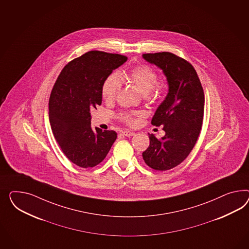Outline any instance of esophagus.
Segmentation results:
<instances>
[{"instance_id":"1","label":"esophagus","mask_w":249,"mask_h":249,"mask_svg":"<svg viewBox=\"0 0 249 249\" xmlns=\"http://www.w3.org/2000/svg\"><path fill=\"white\" fill-rule=\"evenodd\" d=\"M122 135H124L126 137H132V136H134L135 132L129 131V130H124V131H122Z\"/></svg>"}]
</instances>
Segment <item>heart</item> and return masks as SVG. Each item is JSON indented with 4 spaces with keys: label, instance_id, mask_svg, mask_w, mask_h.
Here are the masks:
<instances>
[{
    "label": "heart",
    "instance_id": "obj_1",
    "mask_svg": "<svg viewBox=\"0 0 249 249\" xmlns=\"http://www.w3.org/2000/svg\"><path fill=\"white\" fill-rule=\"evenodd\" d=\"M127 79L145 95L148 94L150 91L160 93L166 88L165 82L158 81V73L154 69L145 64L131 68L127 74ZM121 88V81L118 74H109L103 81L101 87V94L103 99L107 102L114 101ZM119 117L121 121L126 123H134V120L128 113H121Z\"/></svg>",
    "mask_w": 249,
    "mask_h": 249
}]
</instances>
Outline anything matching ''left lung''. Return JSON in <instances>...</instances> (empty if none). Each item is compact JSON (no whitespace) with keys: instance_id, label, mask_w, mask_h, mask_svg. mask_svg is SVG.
Returning <instances> with one entry per match:
<instances>
[{"instance_id":"obj_1","label":"left lung","mask_w":249,"mask_h":249,"mask_svg":"<svg viewBox=\"0 0 249 249\" xmlns=\"http://www.w3.org/2000/svg\"><path fill=\"white\" fill-rule=\"evenodd\" d=\"M161 69L168 92L157 108L151 124L163 126L165 136L148 134L149 146L142 153L145 163L155 170L175 168L187 159L201 130L205 96L194 67L175 54L163 52L142 55Z\"/></svg>"}]
</instances>
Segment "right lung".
<instances>
[{
	"mask_svg": "<svg viewBox=\"0 0 249 249\" xmlns=\"http://www.w3.org/2000/svg\"><path fill=\"white\" fill-rule=\"evenodd\" d=\"M128 58L91 51L62 69L49 100L52 130L62 152L75 165L92 168L107 156L117 139L114 130L90 126V109L101 105L103 81Z\"/></svg>",
	"mask_w": 249,
	"mask_h": 249,
	"instance_id": "right-lung-1",
	"label": "right lung"
}]
</instances>
